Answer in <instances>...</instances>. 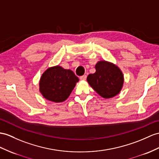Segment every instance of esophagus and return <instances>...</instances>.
I'll list each match as a JSON object with an SVG mask.
<instances>
[{"label":"esophagus","instance_id":"obj_1","mask_svg":"<svg viewBox=\"0 0 159 159\" xmlns=\"http://www.w3.org/2000/svg\"><path fill=\"white\" fill-rule=\"evenodd\" d=\"M80 80H81L84 81V80H86V78H87V75H82V76H80Z\"/></svg>","mask_w":159,"mask_h":159}]
</instances>
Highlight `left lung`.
I'll list each match as a JSON object with an SVG mask.
<instances>
[{
    "instance_id": "1",
    "label": "left lung",
    "mask_w": 159,
    "mask_h": 159,
    "mask_svg": "<svg viewBox=\"0 0 159 159\" xmlns=\"http://www.w3.org/2000/svg\"><path fill=\"white\" fill-rule=\"evenodd\" d=\"M95 68L96 72L87 77V81L91 87L105 98L118 94L123 84V75L121 70L107 61H99Z\"/></svg>"
}]
</instances>
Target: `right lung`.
<instances>
[{"label":"right lung","instance_id":"obj_1","mask_svg":"<svg viewBox=\"0 0 159 159\" xmlns=\"http://www.w3.org/2000/svg\"><path fill=\"white\" fill-rule=\"evenodd\" d=\"M78 81L79 78L71 70L60 66L52 67L42 74L40 90L45 98L61 102L69 97Z\"/></svg>","mask_w":159,"mask_h":159}]
</instances>
